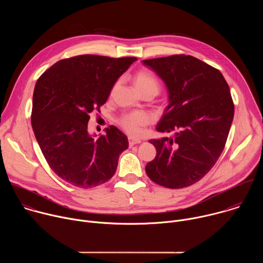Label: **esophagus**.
Segmentation results:
<instances>
[{
	"label": "esophagus",
	"mask_w": 263,
	"mask_h": 263,
	"mask_svg": "<svg viewBox=\"0 0 263 263\" xmlns=\"http://www.w3.org/2000/svg\"><path fill=\"white\" fill-rule=\"evenodd\" d=\"M128 139H129V145H130V146H133V145H135V144L141 142V140L135 139V138H132V137H129Z\"/></svg>",
	"instance_id": "obj_1"
}]
</instances>
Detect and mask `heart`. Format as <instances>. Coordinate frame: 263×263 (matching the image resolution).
<instances>
[{
    "label": "heart",
    "mask_w": 263,
    "mask_h": 263,
    "mask_svg": "<svg viewBox=\"0 0 263 263\" xmlns=\"http://www.w3.org/2000/svg\"><path fill=\"white\" fill-rule=\"evenodd\" d=\"M118 86V83L115 85L114 89ZM134 86L139 93L144 91H152L155 95L159 90V83L153 73L147 70L138 71L134 76ZM147 116L142 112H131L122 116L119 120L122 128L129 133L130 135H138L141 127L147 124Z\"/></svg>",
    "instance_id": "heart-1"
}]
</instances>
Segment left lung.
<instances>
[{
  "label": "left lung",
  "instance_id": "left-lung-1",
  "mask_svg": "<svg viewBox=\"0 0 263 263\" xmlns=\"http://www.w3.org/2000/svg\"><path fill=\"white\" fill-rule=\"evenodd\" d=\"M165 83L168 105L157 124L172 137L151 139L156 157L145 166L148 178L167 189L201 180L226 144L234 117L230 88L221 72L189 55L142 60Z\"/></svg>",
  "mask_w": 263,
  "mask_h": 263
}]
</instances>
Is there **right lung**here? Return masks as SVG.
Segmentation results:
<instances>
[{
  "mask_svg": "<svg viewBox=\"0 0 263 263\" xmlns=\"http://www.w3.org/2000/svg\"><path fill=\"white\" fill-rule=\"evenodd\" d=\"M135 57L80 55L53 64L37 80L31 123L42 152L65 182L91 189L112 178L127 136L115 126L96 138L88 133L89 114L100 111L117 80Z\"/></svg>",
  "mask_w": 263,
  "mask_h": 263,
  "instance_id": "1",
  "label": "right lung"
}]
</instances>
